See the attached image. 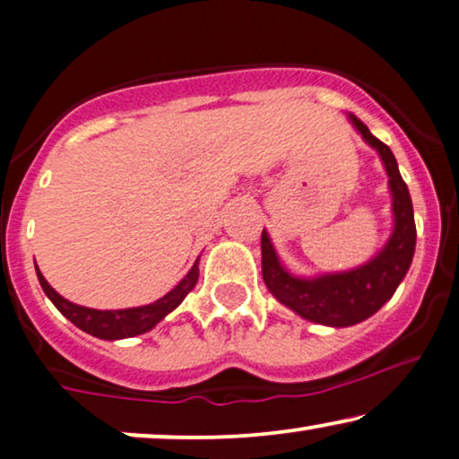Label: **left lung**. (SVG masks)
<instances>
[{
	"mask_svg": "<svg viewBox=\"0 0 459 459\" xmlns=\"http://www.w3.org/2000/svg\"><path fill=\"white\" fill-rule=\"evenodd\" d=\"M354 126L360 130L368 145L382 156L390 177L392 208H394V234L385 248L367 265L346 273H331L316 281H301L290 276L273 253L272 242L261 234V272L272 295L299 316L326 326H352L373 316L385 301L394 295L398 284L411 265L415 253V219L407 183L403 181L394 153L368 133L356 116Z\"/></svg>",
	"mask_w": 459,
	"mask_h": 459,
	"instance_id": "1",
	"label": "left lung"
}]
</instances>
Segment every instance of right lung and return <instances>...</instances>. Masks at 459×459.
<instances>
[{"instance_id":"obj_1","label":"right lung","mask_w":459,"mask_h":459,"mask_svg":"<svg viewBox=\"0 0 459 459\" xmlns=\"http://www.w3.org/2000/svg\"><path fill=\"white\" fill-rule=\"evenodd\" d=\"M35 272H38V281L41 284V289H44V293L50 297V301L55 303L58 312H61L65 318H69L77 329L91 333V335L99 339H124L152 331L166 314L172 312L178 303L186 299V295L195 287V282H198L200 273L198 261H195L192 270L187 272V276L183 278L169 295H164L162 299H158L156 303L130 309H105L103 312V309L82 307L63 299V297L46 282V278L41 276L38 267H35Z\"/></svg>"}]
</instances>
